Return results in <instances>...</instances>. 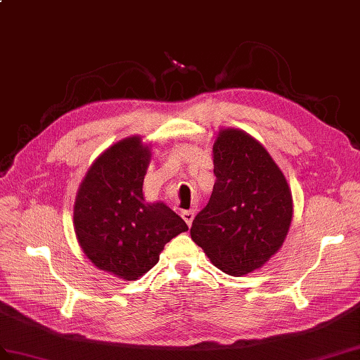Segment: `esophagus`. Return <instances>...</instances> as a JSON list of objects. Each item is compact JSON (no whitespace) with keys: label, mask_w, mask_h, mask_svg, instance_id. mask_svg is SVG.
<instances>
[{"label":"esophagus","mask_w":360,"mask_h":360,"mask_svg":"<svg viewBox=\"0 0 360 360\" xmlns=\"http://www.w3.org/2000/svg\"><path fill=\"white\" fill-rule=\"evenodd\" d=\"M182 219L187 222L188 227H191V222L195 219V212L193 210H184L182 212Z\"/></svg>","instance_id":"1"}]
</instances>
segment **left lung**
Wrapping results in <instances>:
<instances>
[{
  "mask_svg": "<svg viewBox=\"0 0 360 360\" xmlns=\"http://www.w3.org/2000/svg\"><path fill=\"white\" fill-rule=\"evenodd\" d=\"M213 158V193L196 214L191 239L224 273H252L288 233L293 200L287 179L262 144L242 130H221Z\"/></svg>",
  "mask_w": 360,
  "mask_h": 360,
  "instance_id": "obj_1",
  "label": "left lung"
}]
</instances>
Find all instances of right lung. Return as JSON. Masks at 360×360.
Masks as SVG:
<instances>
[{
  "instance_id": "1",
  "label": "right lung",
  "mask_w": 360,
  "mask_h": 360,
  "mask_svg": "<svg viewBox=\"0 0 360 360\" xmlns=\"http://www.w3.org/2000/svg\"><path fill=\"white\" fill-rule=\"evenodd\" d=\"M150 148L125 138L91 164L75 200L82 252L99 270L135 281L153 269L167 242L188 227L162 202L147 204L142 184Z\"/></svg>"
}]
</instances>
